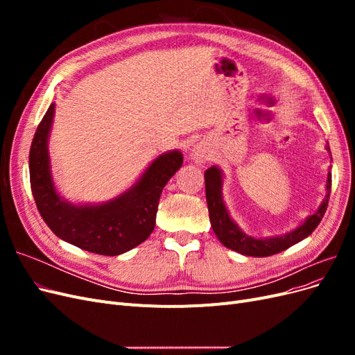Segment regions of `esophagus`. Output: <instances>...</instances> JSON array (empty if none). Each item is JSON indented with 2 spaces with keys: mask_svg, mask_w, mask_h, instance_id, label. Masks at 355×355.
<instances>
[{
  "mask_svg": "<svg viewBox=\"0 0 355 355\" xmlns=\"http://www.w3.org/2000/svg\"><path fill=\"white\" fill-rule=\"evenodd\" d=\"M191 158L194 159L197 164H204V163H206V161L209 159V151H207V148L204 146V145H196L194 148H192Z\"/></svg>",
  "mask_w": 355,
  "mask_h": 355,
  "instance_id": "obj_1",
  "label": "esophagus"
}]
</instances>
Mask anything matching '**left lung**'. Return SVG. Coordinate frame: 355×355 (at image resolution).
Masks as SVG:
<instances>
[{
    "label": "left lung",
    "mask_w": 355,
    "mask_h": 355,
    "mask_svg": "<svg viewBox=\"0 0 355 355\" xmlns=\"http://www.w3.org/2000/svg\"><path fill=\"white\" fill-rule=\"evenodd\" d=\"M326 149L330 153L329 146H326ZM204 180H206V200L209 206V218L216 237L225 247H228V249L245 256H253V257H265V256L280 253L313 234V231L318 227V223L321 222V219H323L324 213L327 210L330 189H331V175L329 171L327 184H326L327 194L314 214L308 216L305 222L302 225H299L296 230L290 231L284 235H280V237L254 239V237H250V235L244 234L239 228V225L235 223L230 216L222 197V185H223L222 170L216 166L207 168L206 173H204Z\"/></svg>",
    "instance_id": "8db88e82"
}]
</instances>
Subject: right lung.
<instances>
[{"mask_svg": "<svg viewBox=\"0 0 355 355\" xmlns=\"http://www.w3.org/2000/svg\"><path fill=\"white\" fill-rule=\"evenodd\" d=\"M55 103L37 127L29 151V179L37 209L47 227L63 241L83 250L116 256L135 249L153 234L161 192L184 163L179 151L157 157L136 184L102 204L77 206L63 200L50 170L49 135Z\"/></svg>", "mask_w": 355, "mask_h": 355, "instance_id": "add662e5", "label": "right lung"}]
</instances>
